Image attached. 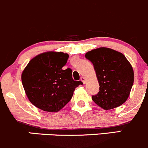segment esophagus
I'll return each instance as SVG.
<instances>
[{
	"label": "esophagus",
	"instance_id": "esophagus-1",
	"mask_svg": "<svg viewBox=\"0 0 148 148\" xmlns=\"http://www.w3.org/2000/svg\"><path fill=\"white\" fill-rule=\"evenodd\" d=\"M80 80H81V81L83 82V83H86V77H83V76H82V77H80Z\"/></svg>",
	"mask_w": 148,
	"mask_h": 148
}]
</instances>
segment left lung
<instances>
[{
	"label": "left lung",
	"mask_w": 148,
	"mask_h": 148,
	"mask_svg": "<svg viewBox=\"0 0 148 148\" xmlns=\"http://www.w3.org/2000/svg\"><path fill=\"white\" fill-rule=\"evenodd\" d=\"M85 56L93 63L100 86L92 100L104 110L123 104L134 83L133 68L125 56L107 47L93 49Z\"/></svg>",
	"instance_id": "obj_1"
}]
</instances>
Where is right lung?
I'll return each instance as SVG.
<instances>
[{
  "label": "right lung",
  "mask_w": 148,
  "mask_h": 148,
  "mask_svg": "<svg viewBox=\"0 0 148 148\" xmlns=\"http://www.w3.org/2000/svg\"><path fill=\"white\" fill-rule=\"evenodd\" d=\"M69 55L61 52L41 53L31 60L21 74L23 86L31 103L49 112H58L72 99L81 81L73 79L72 70H62Z\"/></svg>",
  "instance_id": "obj_1"
}]
</instances>
